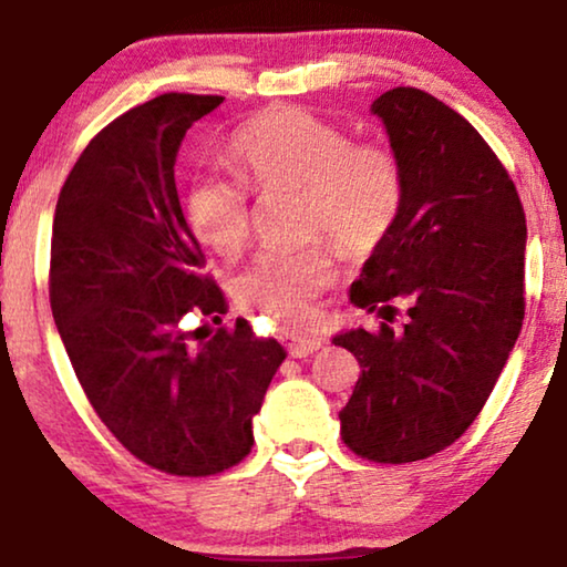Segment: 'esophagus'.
I'll list each match as a JSON object with an SVG mask.
<instances>
[{
    "label": "esophagus",
    "mask_w": 567,
    "mask_h": 567,
    "mask_svg": "<svg viewBox=\"0 0 567 567\" xmlns=\"http://www.w3.org/2000/svg\"><path fill=\"white\" fill-rule=\"evenodd\" d=\"M282 341L287 344L290 357H308L316 349H321V339L310 337V333H282Z\"/></svg>",
    "instance_id": "esophagus-1"
}]
</instances>
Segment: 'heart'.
Masks as SVG:
<instances>
[{"instance_id": "1", "label": "heart", "mask_w": 567, "mask_h": 567, "mask_svg": "<svg viewBox=\"0 0 567 567\" xmlns=\"http://www.w3.org/2000/svg\"><path fill=\"white\" fill-rule=\"evenodd\" d=\"M230 158L261 195L300 189L306 234H326L352 257L378 249L401 213L405 182L395 151L378 141H352L344 127L306 107L277 105L254 115L230 138ZM185 218L197 241L223 259L241 257L249 244L251 205L241 182L195 179ZM333 277L337 265L326 244L269 251L238 277L234 295L292 331L310 323L313 300Z\"/></svg>"}]
</instances>
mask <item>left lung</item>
<instances>
[{"instance_id":"obj_1","label":"left lung","mask_w":567,"mask_h":567,"mask_svg":"<svg viewBox=\"0 0 567 567\" xmlns=\"http://www.w3.org/2000/svg\"><path fill=\"white\" fill-rule=\"evenodd\" d=\"M403 169V205L360 280L378 331L333 337L362 367L341 440L401 465L457 442L477 419L524 321L526 218L506 166L460 113L416 86L372 102ZM406 302V323L389 326Z\"/></svg>"}]
</instances>
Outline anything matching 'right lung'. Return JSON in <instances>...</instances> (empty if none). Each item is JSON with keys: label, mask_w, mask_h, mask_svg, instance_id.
I'll return each instance as SVG.
<instances>
[{"label": "right lung", "mask_w": 567, "mask_h": 567, "mask_svg": "<svg viewBox=\"0 0 567 567\" xmlns=\"http://www.w3.org/2000/svg\"><path fill=\"white\" fill-rule=\"evenodd\" d=\"M220 102L166 92L115 117L76 158L53 215L48 292L86 401L135 460L179 477L218 475L251 452L285 360L244 318L210 329L226 298L200 272L174 185L182 138Z\"/></svg>", "instance_id": "right-lung-1"}]
</instances>
